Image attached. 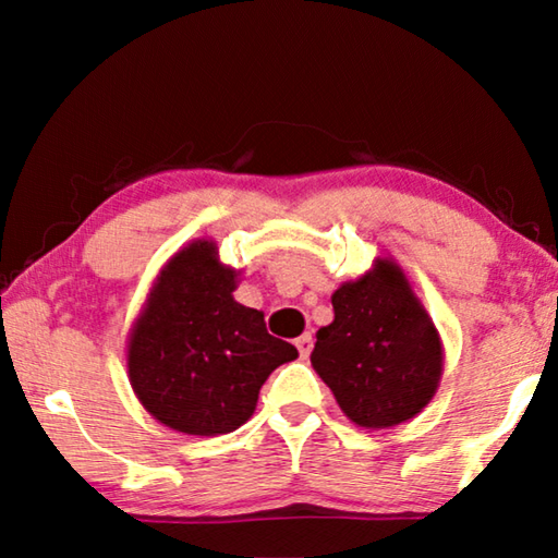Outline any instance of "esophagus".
<instances>
[{"mask_svg":"<svg viewBox=\"0 0 558 558\" xmlns=\"http://www.w3.org/2000/svg\"><path fill=\"white\" fill-rule=\"evenodd\" d=\"M295 347H298V352H300L302 359L310 356V352H313V335L305 332L302 337H298L295 339Z\"/></svg>","mask_w":558,"mask_h":558,"instance_id":"1","label":"esophagus"}]
</instances>
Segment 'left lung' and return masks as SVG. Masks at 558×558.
<instances>
[{"mask_svg": "<svg viewBox=\"0 0 558 558\" xmlns=\"http://www.w3.org/2000/svg\"><path fill=\"white\" fill-rule=\"evenodd\" d=\"M335 323L317 332L310 362L339 409L362 428H389L428 405L442 372V347L401 268L372 272L332 295Z\"/></svg>", "mask_w": 558, "mask_h": 558, "instance_id": "obj_1", "label": "left lung"}]
</instances>
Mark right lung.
<instances>
[{"instance_id": "right-lung-1", "label": "right lung", "mask_w": 558, "mask_h": 558, "mask_svg": "<svg viewBox=\"0 0 558 558\" xmlns=\"http://www.w3.org/2000/svg\"><path fill=\"white\" fill-rule=\"evenodd\" d=\"M233 290L235 270L221 266L214 243L194 241L159 272L132 327V389L159 423L186 436L243 426L270 372L298 356Z\"/></svg>"}]
</instances>
